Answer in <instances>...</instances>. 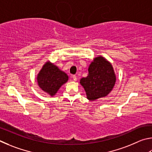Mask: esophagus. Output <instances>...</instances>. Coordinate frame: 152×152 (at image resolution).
<instances>
[{
	"mask_svg": "<svg viewBox=\"0 0 152 152\" xmlns=\"http://www.w3.org/2000/svg\"><path fill=\"white\" fill-rule=\"evenodd\" d=\"M72 77H73V81H76L77 79V76H76V75H73V76H72Z\"/></svg>",
	"mask_w": 152,
	"mask_h": 152,
	"instance_id": "esophagus-1",
	"label": "esophagus"
}]
</instances>
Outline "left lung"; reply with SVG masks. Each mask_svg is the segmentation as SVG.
<instances>
[{"label": "left lung", "mask_w": 152, "mask_h": 152, "mask_svg": "<svg viewBox=\"0 0 152 152\" xmlns=\"http://www.w3.org/2000/svg\"><path fill=\"white\" fill-rule=\"evenodd\" d=\"M88 71V75L80 80L87 99L94 101L107 96L116 82V75L111 63L103 56H97L91 61Z\"/></svg>", "instance_id": "8db88e82"}]
</instances>
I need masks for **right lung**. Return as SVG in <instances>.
Listing matches in <instances>:
<instances>
[{
  "label": "right lung",
  "instance_id": "add662e5",
  "mask_svg": "<svg viewBox=\"0 0 152 152\" xmlns=\"http://www.w3.org/2000/svg\"><path fill=\"white\" fill-rule=\"evenodd\" d=\"M69 77L57 65L47 61L37 76L39 87L50 97L56 95L60 87L66 83Z\"/></svg>",
  "mask_w": 152,
  "mask_h": 152
}]
</instances>
